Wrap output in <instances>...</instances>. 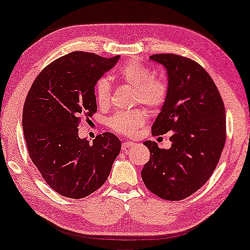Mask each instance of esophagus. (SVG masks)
I'll list each match as a JSON object with an SVG mask.
<instances>
[{
  "label": "esophagus",
  "mask_w": 250,
  "mask_h": 250,
  "mask_svg": "<svg viewBox=\"0 0 250 250\" xmlns=\"http://www.w3.org/2000/svg\"><path fill=\"white\" fill-rule=\"evenodd\" d=\"M135 144H136V143H134V142H132V141L124 142V143H123V144H122V148H123V150H126L127 148H129V147L134 146Z\"/></svg>",
  "instance_id": "34e87169"
}]
</instances>
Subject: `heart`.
<instances>
[{
    "mask_svg": "<svg viewBox=\"0 0 250 250\" xmlns=\"http://www.w3.org/2000/svg\"><path fill=\"white\" fill-rule=\"evenodd\" d=\"M118 77L129 86L135 88V102L158 109L165 104L168 96V85L163 79L155 77L150 69L137 62L125 63L118 71ZM96 102L100 107L107 108L112 97V86L106 77L98 80L94 88ZM146 113L143 109L117 112L109 118L108 125L114 132L133 136L146 122Z\"/></svg>",
    "mask_w": 250,
    "mask_h": 250,
    "instance_id": "b5f03b06",
    "label": "heart"
}]
</instances>
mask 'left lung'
I'll return each instance as SVG.
<instances>
[{
  "instance_id": "8db88e82",
  "label": "left lung",
  "mask_w": 250,
  "mask_h": 250,
  "mask_svg": "<svg viewBox=\"0 0 250 250\" xmlns=\"http://www.w3.org/2000/svg\"><path fill=\"white\" fill-rule=\"evenodd\" d=\"M149 59L168 75V96L152 134L171 132V146L164 149L144 142L150 158L142 178L153 194L175 202L197 191L214 173L226 142L225 106L214 81L195 61L176 54Z\"/></svg>"
}]
</instances>
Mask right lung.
<instances>
[{"label": "right lung", "instance_id": "right-lung-1", "mask_svg": "<svg viewBox=\"0 0 250 250\" xmlns=\"http://www.w3.org/2000/svg\"><path fill=\"white\" fill-rule=\"evenodd\" d=\"M118 60L72 52L47 65L28 91L22 118L28 154L44 181L65 197L97 190L121 152L114 134L98 135L89 144L77 128L82 117L96 113L94 87Z\"/></svg>", "mask_w": 250, "mask_h": 250}]
</instances>
